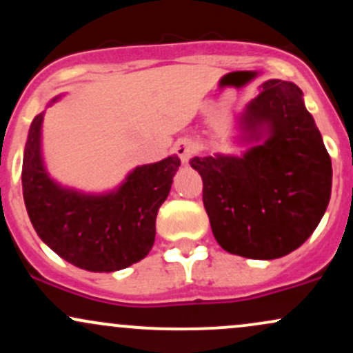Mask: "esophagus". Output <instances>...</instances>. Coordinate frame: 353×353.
<instances>
[{"mask_svg": "<svg viewBox=\"0 0 353 353\" xmlns=\"http://www.w3.org/2000/svg\"><path fill=\"white\" fill-rule=\"evenodd\" d=\"M174 152L181 157L182 164H188L194 152L192 139H189V137H182V139L176 141V144H174Z\"/></svg>", "mask_w": 353, "mask_h": 353, "instance_id": "34e87169", "label": "esophagus"}]
</instances>
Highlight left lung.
Listing matches in <instances>:
<instances>
[{"label":"left lung","instance_id":"1","mask_svg":"<svg viewBox=\"0 0 353 353\" xmlns=\"http://www.w3.org/2000/svg\"><path fill=\"white\" fill-rule=\"evenodd\" d=\"M236 154L190 159L217 244L230 254L272 261L317 229L332 192V161L303 92L269 79L236 116Z\"/></svg>","mask_w":353,"mask_h":353}]
</instances>
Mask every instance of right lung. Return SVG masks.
<instances>
[{"mask_svg": "<svg viewBox=\"0 0 353 353\" xmlns=\"http://www.w3.org/2000/svg\"><path fill=\"white\" fill-rule=\"evenodd\" d=\"M44 112L31 123L21 172L24 205L36 234L59 257L89 272H116L143 261L154 245L157 210L168 199L181 159L172 154L136 165L104 192L63 185L44 163Z\"/></svg>", "mask_w": 353, "mask_h": 353, "instance_id": "obj_1", "label": "right lung"}]
</instances>
